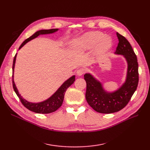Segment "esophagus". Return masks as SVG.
Returning <instances> with one entry per match:
<instances>
[{"label":"esophagus","instance_id":"34e87169","mask_svg":"<svg viewBox=\"0 0 150 150\" xmlns=\"http://www.w3.org/2000/svg\"><path fill=\"white\" fill-rule=\"evenodd\" d=\"M85 72V69L84 68H81V69H79L76 72V74L78 76H82Z\"/></svg>","mask_w":150,"mask_h":150}]
</instances>
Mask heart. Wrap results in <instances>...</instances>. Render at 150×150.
I'll return each instance as SVG.
<instances>
[{
  "mask_svg": "<svg viewBox=\"0 0 150 150\" xmlns=\"http://www.w3.org/2000/svg\"><path fill=\"white\" fill-rule=\"evenodd\" d=\"M79 42L83 49H91L96 46V52L100 55L108 52L112 44L111 38L98 32H90L84 34Z\"/></svg>",
  "mask_w": 150,
  "mask_h": 150,
  "instance_id": "heart-1",
  "label": "heart"
}]
</instances>
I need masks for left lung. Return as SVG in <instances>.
Returning <instances> with one entry per match:
<instances>
[{"label":"left lung","mask_w":150,"mask_h":150,"mask_svg":"<svg viewBox=\"0 0 150 150\" xmlns=\"http://www.w3.org/2000/svg\"><path fill=\"white\" fill-rule=\"evenodd\" d=\"M116 35L119 42L115 53L123 56L128 63L125 83L115 91L108 92L93 75L86 73L84 76L86 82V101L94 110L104 114L116 112L124 108L137 90L138 84L137 56L128 40L118 33H116Z\"/></svg>","instance_id":"1"}]
</instances>
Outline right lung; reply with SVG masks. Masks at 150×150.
Returning a JSON list of instances; mask_svg holds the SVG:
<instances>
[{"label": "right lung", "instance_id": "add662e5", "mask_svg": "<svg viewBox=\"0 0 150 150\" xmlns=\"http://www.w3.org/2000/svg\"><path fill=\"white\" fill-rule=\"evenodd\" d=\"M58 30H59L58 29H48V30L43 29V30H38L36 32V33H35L33 35H31L30 38L25 40L21 45L19 49H21L27 42H28L29 41H30V40L36 38L39 35L52 34L54 33H56V32ZM16 56H17V54H16L14 59H13V61L12 85H13V90H14V91L17 95V96L19 97L22 104H23L27 109H28L29 110L36 113H39V114H48V113H51V112L56 111L57 109L59 108L62 105L63 99H64V94L67 89L74 83L75 81V76H72L70 78L66 80L65 82L61 86V87L59 88L51 97L47 99H46V100L40 102V103H36L29 102L27 101L26 99L22 98V97L21 96V94H19V91H18V89H17L16 84L14 83V81H13V71H14Z\"/></svg>", "mask_w": 150, "mask_h": 150}]
</instances>
